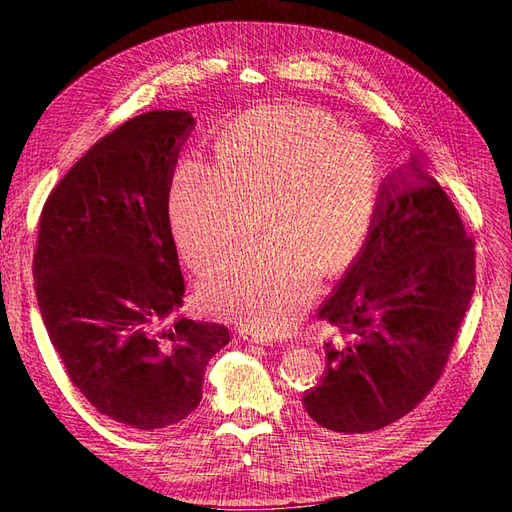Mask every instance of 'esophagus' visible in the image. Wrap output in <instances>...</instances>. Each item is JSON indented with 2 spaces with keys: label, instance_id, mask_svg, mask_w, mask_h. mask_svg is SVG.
<instances>
[{
  "label": "esophagus",
  "instance_id": "1",
  "mask_svg": "<svg viewBox=\"0 0 512 512\" xmlns=\"http://www.w3.org/2000/svg\"><path fill=\"white\" fill-rule=\"evenodd\" d=\"M243 339H247V342H254V344H262V346H273L275 337L273 335H262V333H256V331H247V329H241L239 331Z\"/></svg>",
  "mask_w": 512,
  "mask_h": 512
}]
</instances>
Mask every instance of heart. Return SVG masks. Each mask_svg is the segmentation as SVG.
I'll list each match as a JSON object with an SVG mask.
<instances>
[{"label": "heart", "instance_id": "1", "mask_svg": "<svg viewBox=\"0 0 512 512\" xmlns=\"http://www.w3.org/2000/svg\"><path fill=\"white\" fill-rule=\"evenodd\" d=\"M380 162L316 106L269 104L220 136L218 160L177 166L170 211L196 269L218 260L269 196L271 235L247 239L203 284L207 303L260 333H282L312 301L320 271L335 275L359 256L374 222Z\"/></svg>", "mask_w": 512, "mask_h": 512}]
</instances>
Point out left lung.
Returning a JSON list of instances; mask_svg holds the SVG:
<instances>
[{
	"label": "left lung",
	"instance_id": "obj_1",
	"mask_svg": "<svg viewBox=\"0 0 512 512\" xmlns=\"http://www.w3.org/2000/svg\"><path fill=\"white\" fill-rule=\"evenodd\" d=\"M474 294V243L418 158L386 177L359 256L322 303L327 371L303 395L337 433L395 423L438 382Z\"/></svg>",
	"mask_w": 512,
	"mask_h": 512
}]
</instances>
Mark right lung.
I'll list each match as a JSON object with an SVG mask.
<instances>
[{
  "mask_svg": "<svg viewBox=\"0 0 512 512\" xmlns=\"http://www.w3.org/2000/svg\"><path fill=\"white\" fill-rule=\"evenodd\" d=\"M188 111H151L91 147L46 198L34 280L72 384L113 421L177 425L203 397L224 324L179 316L183 275L168 194ZM173 319V325H166Z\"/></svg>",
  "mask_w": 512,
  "mask_h": 512,
  "instance_id": "obj_1",
  "label": "right lung"
}]
</instances>
